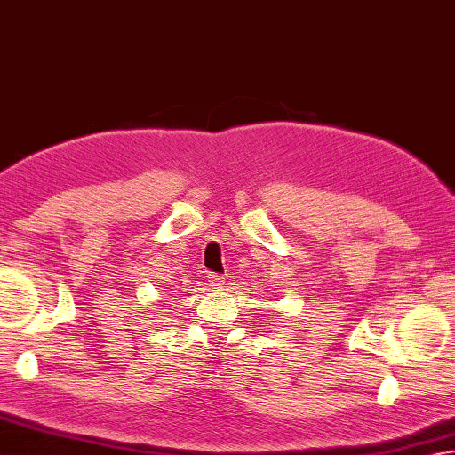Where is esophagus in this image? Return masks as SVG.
<instances>
[{
    "instance_id": "esophagus-1",
    "label": "esophagus",
    "mask_w": 455,
    "mask_h": 455,
    "mask_svg": "<svg viewBox=\"0 0 455 455\" xmlns=\"http://www.w3.org/2000/svg\"><path fill=\"white\" fill-rule=\"evenodd\" d=\"M208 279H210V286L214 291H220L221 284H224V281H221V276H218V275H208Z\"/></svg>"
}]
</instances>
